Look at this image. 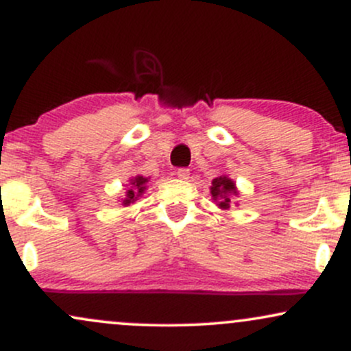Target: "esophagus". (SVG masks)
<instances>
[{
  "instance_id": "34e87169",
  "label": "esophagus",
  "mask_w": 351,
  "mask_h": 351,
  "mask_svg": "<svg viewBox=\"0 0 351 351\" xmlns=\"http://www.w3.org/2000/svg\"><path fill=\"white\" fill-rule=\"evenodd\" d=\"M176 175H178L180 180H188L189 178V170H188V168H178Z\"/></svg>"
}]
</instances>
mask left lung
<instances>
[{
	"mask_svg": "<svg viewBox=\"0 0 351 351\" xmlns=\"http://www.w3.org/2000/svg\"><path fill=\"white\" fill-rule=\"evenodd\" d=\"M213 199L217 201V206L221 209H229L231 196H237V189L234 181L228 176H217L211 183Z\"/></svg>",
	"mask_w": 351,
	"mask_h": 351,
	"instance_id": "obj_1",
	"label": "left lung"
}]
</instances>
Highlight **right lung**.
Segmentation results:
<instances>
[{
	"instance_id": "right-lung-1",
	"label": "right lung",
	"mask_w": 351,
	"mask_h": 351,
	"mask_svg": "<svg viewBox=\"0 0 351 351\" xmlns=\"http://www.w3.org/2000/svg\"><path fill=\"white\" fill-rule=\"evenodd\" d=\"M147 183H148V178H143V176H135V178L130 180V186L127 189V195H125V198H122V203L123 206H128V204L135 203L136 198H138L140 195L147 189Z\"/></svg>"
}]
</instances>
